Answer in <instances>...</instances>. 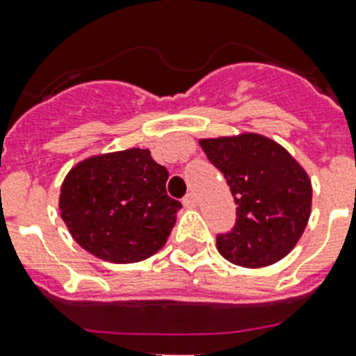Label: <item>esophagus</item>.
<instances>
[{
	"mask_svg": "<svg viewBox=\"0 0 356 356\" xmlns=\"http://www.w3.org/2000/svg\"><path fill=\"white\" fill-rule=\"evenodd\" d=\"M183 207L184 208H195L197 207V197L193 193H188L186 197L183 199Z\"/></svg>",
	"mask_w": 356,
	"mask_h": 356,
	"instance_id": "esophagus-1",
	"label": "esophagus"
}]
</instances>
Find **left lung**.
I'll list each match as a JSON object with an SVG mask.
<instances>
[{"label":"left lung","instance_id":"8db88e82","mask_svg":"<svg viewBox=\"0 0 356 356\" xmlns=\"http://www.w3.org/2000/svg\"><path fill=\"white\" fill-rule=\"evenodd\" d=\"M199 146L225 175L238 204L232 232L218 236L219 254L245 268L285 258L311 218L313 184L305 168L261 133L199 138Z\"/></svg>","mask_w":356,"mask_h":356}]
</instances>
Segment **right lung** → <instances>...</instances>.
Here are the masks:
<instances>
[{"label":"right lung","mask_w":356,"mask_h":356,"mask_svg":"<svg viewBox=\"0 0 356 356\" xmlns=\"http://www.w3.org/2000/svg\"><path fill=\"white\" fill-rule=\"evenodd\" d=\"M146 148L91 155L63 179L58 208L73 239L109 263L148 259L166 245L181 203Z\"/></svg>","instance_id":"1"}]
</instances>
